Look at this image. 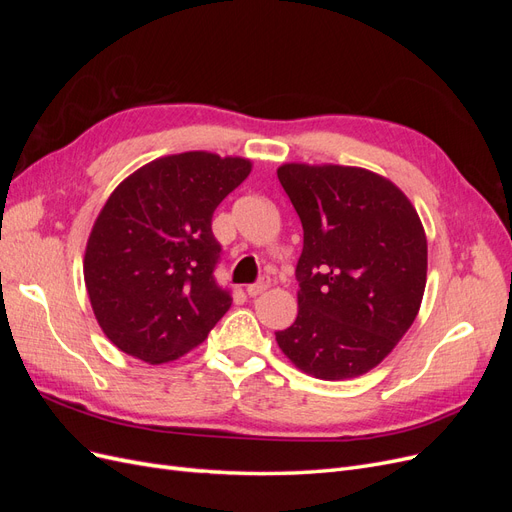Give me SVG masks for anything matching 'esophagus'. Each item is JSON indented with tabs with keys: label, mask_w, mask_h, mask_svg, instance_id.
Instances as JSON below:
<instances>
[{
	"label": "esophagus",
	"mask_w": 512,
	"mask_h": 512,
	"mask_svg": "<svg viewBox=\"0 0 512 512\" xmlns=\"http://www.w3.org/2000/svg\"><path fill=\"white\" fill-rule=\"evenodd\" d=\"M269 286H271V280H269V277H262V280H258L256 284H250V286H247V294H250V297H258V294L265 292Z\"/></svg>",
	"instance_id": "34e87169"
}]
</instances>
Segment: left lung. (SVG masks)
<instances>
[{
    "label": "left lung",
    "mask_w": 512,
    "mask_h": 512,
    "mask_svg": "<svg viewBox=\"0 0 512 512\" xmlns=\"http://www.w3.org/2000/svg\"><path fill=\"white\" fill-rule=\"evenodd\" d=\"M284 192L303 226L299 314L277 346L305 374L346 380L389 354L418 314L427 239L406 194L356 166L284 164Z\"/></svg>",
    "instance_id": "8db88e82"
}]
</instances>
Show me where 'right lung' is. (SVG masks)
I'll return each instance as SVG.
<instances>
[{"label":"right lung","instance_id":"right-lung-1","mask_svg":"<svg viewBox=\"0 0 512 512\" xmlns=\"http://www.w3.org/2000/svg\"><path fill=\"white\" fill-rule=\"evenodd\" d=\"M250 170V160L188 151L145 164L108 196L83 273L96 320L121 352L175 361L228 312L230 290L213 275L222 245L211 218Z\"/></svg>","mask_w":512,"mask_h":512}]
</instances>
